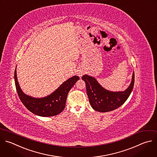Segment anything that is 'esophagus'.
Segmentation results:
<instances>
[{
    "mask_svg": "<svg viewBox=\"0 0 157 157\" xmlns=\"http://www.w3.org/2000/svg\"><path fill=\"white\" fill-rule=\"evenodd\" d=\"M84 73V71H79L78 73V75H79V76H82V73Z\"/></svg>",
    "mask_w": 157,
    "mask_h": 157,
    "instance_id": "esophagus-1",
    "label": "esophagus"
}]
</instances>
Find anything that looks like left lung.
I'll use <instances>...</instances> for the list:
<instances>
[{
    "label": "left lung",
    "instance_id": "1",
    "mask_svg": "<svg viewBox=\"0 0 157 157\" xmlns=\"http://www.w3.org/2000/svg\"><path fill=\"white\" fill-rule=\"evenodd\" d=\"M86 84L87 94L91 107L100 112H108L114 110L126 101L130 95L134 84V72L129 87L124 92H113L103 88L96 79L88 75L82 76Z\"/></svg>",
    "mask_w": 157,
    "mask_h": 157
}]
</instances>
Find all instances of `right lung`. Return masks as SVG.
<instances>
[{
    "label": "right lung",
    "mask_w": 157,
    "mask_h": 157,
    "mask_svg": "<svg viewBox=\"0 0 157 157\" xmlns=\"http://www.w3.org/2000/svg\"><path fill=\"white\" fill-rule=\"evenodd\" d=\"M16 69L14 74L15 82L20 100L28 110L40 117H53L60 114L65 107L69 91L79 79V76H75L64 82L54 92L48 96L36 98L23 92L17 81Z\"/></svg>",
    "instance_id": "1"
}]
</instances>
